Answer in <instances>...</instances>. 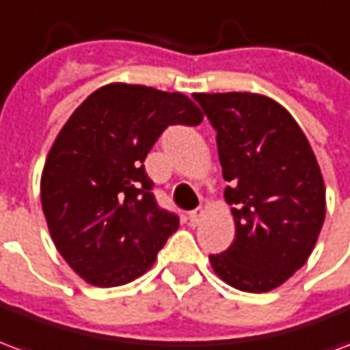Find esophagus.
<instances>
[{
	"label": "esophagus",
	"instance_id": "1",
	"mask_svg": "<svg viewBox=\"0 0 350 350\" xmlns=\"http://www.w3.org/2000/svg\"><path fill=\"white\" fill-rule=\"evenodd\" d=\"M202 213H204V210H202L200 206H198V208H195L193 212H189L187 219H189L191 227H197L198 223H200V219H202Z\"/></svg>",
	"mask_w": 350,
	"mask_h": 350
}]
</instances>
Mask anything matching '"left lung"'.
I'll return each mask as SVG.
<instances>
[{
	"label": "left lung",
	"mask_w": 350,
	"mask_h": 350,
	"mask_svg": "<svg viewBox=\"0 0 350 350\" xmlns=\"http://www.w3.org/2000/svg\"><path fill=\"white\" fill-rule=\"evenodd\" d=\"M217 133L236 236L213 271L245 293H268L308 262L326 215V189L308 138L266 95L195 93Z\"/></svg>",
	"instance_id": "left-lung-1"
}]
</instances>
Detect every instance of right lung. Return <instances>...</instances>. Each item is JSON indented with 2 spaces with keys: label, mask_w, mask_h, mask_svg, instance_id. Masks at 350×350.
I'll use <instances>...</instances> for the list:
<instances>
[{
  "label": "right lung",
  "mask_w": 350,
  "mask_h": 350,
  "mask_svg": "<svg viewBox=\"0 0 350 350\" xmlns=\"http://www.w3.org/2000/svg\"><path fill=\"white\" fill-rule=\"evenodd\" d=\"M183 93L112 82L67 120L41 176L50 236L95 286H120L152 268L180 219L157 206L144 159L168 125H198Z\"/></svg>",
  "instance_id": "add662e5"
}]
</instances>
